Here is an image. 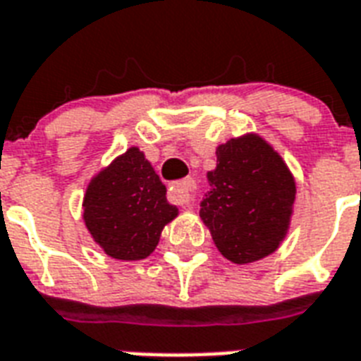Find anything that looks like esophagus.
<instances>
[{"label": "esophagus", "instance_id": "obj_1", "mask_svg": "<svg viewBox=\"0 0 361 361\" xmlns=\"http://www.w3.org/2000/svg\"><path fill=\"white\" fill-rule=\"evenodd\" d=\"M195 180L194 178H184L180 183H175L169 186V200L177 205H188L190 201L194 200V192H195Z\"/></svg>", "mask_w": 361, "mask_h": 361}]
</instances>
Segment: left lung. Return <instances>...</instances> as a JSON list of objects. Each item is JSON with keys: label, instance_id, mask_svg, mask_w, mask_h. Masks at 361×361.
Returning a JSON list of instances; mask_svg holds the SVG:
<instances>
[{"label": "left lung", "instance_id": "obj_1", "mask_svg": "<svg viewBox=\"0 0 361 361\" xmlns=\"http://www.w3.org/2000/svg\"><path fill=\"white\" fill-rule=\"evenodd\" d=\"M216 169L200 216L212 241L233 264H250L275 252L284 239L295 200L294 177L258 135L231 139L216 149Z\"/></svg>", "mask_w": 361, "mask_h": 361}]
</instances>
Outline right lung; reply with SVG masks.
<instances>
[{
    "instance_id": "obj_1",
    "label": "right lung",
    "mask_w": 361,
    "mask_h": 361,
    "mask_svg": "<svg viewBox=\"0 0 361 361\" xmlns=\"http://www.w3.org/2000/svg\"><path fill=\"white\" fill-rule=\"evenodd\" d=\"M82 207L92 237L116 259L147 258L177 216L166 186L135 147L92 178Z\"/></svg>"
}]
</instances>
